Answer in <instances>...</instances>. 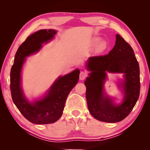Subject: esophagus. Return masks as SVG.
Wrapping results in <instances>:
<instances>
[{"mask_svg":"<svg viewBox=\"0 0 150 150\" xmlns=\"http://www.w3.org/2000/svg\"><path fill=\"white\" fill-rule=\"evenodd\" d=\"M87 73L85 72V71H81L80 73V80H84L85 79V78L87 77Z\"/></svg>","mask_w":150,"mask_h":150,"instance_id":"obj_1","label":"esophagus"}]
</instances>
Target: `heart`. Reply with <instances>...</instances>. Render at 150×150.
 I'll use <instances>...</instances> for the list:
<instances>
[{"instance_id": "1", "label": "heart", "mask_w": 150, "mask_h": 150, "mask_svg": "<svg viewBox=\"0 0 150 150\" xmlns=\"http://www.w3.org/2000/svg\"><path fill=\"white\" fill-rule=\"evenodd\" d=\"M104 46H105V44H104V43H102V44H101V47H102V48H104Z\"/></svg>"}]
</instances>
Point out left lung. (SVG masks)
Listing matches in <instances>:
<instances>
[{
    "mask_svg": "<svg viewBox=\"0 0 150 150\" xmlns=\"http://www.w3.org/2000/svg\"><path fill=\"white\" fill-rule=\"evenodd\" d=\"M88 69L91 71L85 82L86 99L90 113L96 120L115 123L130 114L140 94V69L134 50L119 35H116L114 48L108 54L90 57ZM125 74L124 102L115 105L112 100L103 96V83L105 71Z\"/></svg>",
    "mask_w": 150,
    "mask_h": 150,
    "instance_id": "obj_1",
    "label": "left lung"
}]
</instances>
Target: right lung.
I'll use <instances>...</instances> for the list:
<instances>
[{
    "mask_svg": "<svg viewBox=\"0 0 150 150\" xmlns=\"http://www.w3.org/2000/svg\"><path fill=\"white\" fill-rule=\"evenodd\" d=\"M56 33L52 29L40 30L28 37L18 48L10 72V89L13 102L22 115L35 124H52L61 117L67 96L79 79L80 71L76 69L59 77L47 96L41 100L30 104L24 97L20 87V72L24 58L40 50L43 43L50 40Z\"/></svg>",
    "mask_w": 150,
    "mask_h": 150,
    "instance_id": "add662e5",
    "label": "right lung"
}]
</instances>
